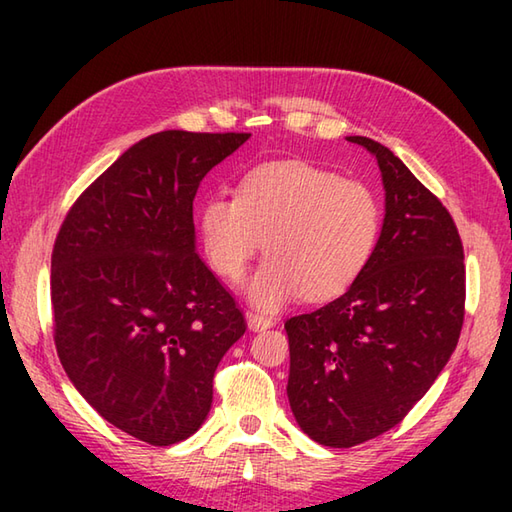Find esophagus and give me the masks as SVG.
Masks as SVG:
<instances>
[{
	"mask_svg": "<svg viewBox=\"0 0 512 512\" xmlns=\"http://www.w3.org/2000/svg\"><path fill=\"white\" fill-rule=\"evenodd\" d=\"M246 321H248V325H250V328H253L255 332L268 330V328H273V325H275V319H273V317H268V314H262V312H253V310L246 312Z\"/></svg>",
	"mask_w": 512,
	"mask_h": 512,
	"instance_id": "obj_1",
	"label": "esophagus"
}]
</instances>
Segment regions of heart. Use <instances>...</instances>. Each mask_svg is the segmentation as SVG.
Segmentation results:
<instances>
[{"label":"heart","mask_w":512,"mask_h":512,"mask_svg":"<svg viewBox=\"0 0 512 512\" xmlns=\"http://www.w3.org/2000/svg\"><path fill=\"white\" fill-rule=\"evenodd\" d=\"M383 228L378 193L308 162H268L246 171L237 195L213 193L200 206V239L211 268L239 281L264 242L266 262L248 281L257 308L295 295L339 297L365 273Z\"/></svg>","instance_id":"b5f03b06"}]
</instances>
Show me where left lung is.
<instances>
[{"label": "left lung", "mask_w": 512, "mask_h": 512, "mask_svg": "<svg viewBox=\"0 0 512 512\" xmlns=\"http://www.w3.org/2000/svg\"><path fill=\"white\" fill-rule=\"evenodd\" d=\"M378 160L385 220L365 273L328 306L286 321L288 400L323 447L372 440L407 416L449 363L464 323V248L451 213L394 151Z\"/></svg>", "instance_id": "obj_1"}]
</instances>
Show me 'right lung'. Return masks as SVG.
<instances>
[{
  "instance_id": "obj_1",
  "label": "right lung",
  "mask_w": 512,
  "mask_h": 512,
  "mask_svg": "<svg viewBox=\"0 0 512 512\" xmlns=\"http://www.w3.org/2000/svg\"><path fill=\"white\" fill-rule=\"evenodd\" d=\"M248 138H143L79 195L52 248L65 374L107 422L154 447L200 429L215 369L246 332L233 295L195 253L193 198Z\"/></svg>"
}]
</instances>
